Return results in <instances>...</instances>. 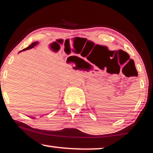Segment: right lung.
I'll return each instance as SVG.
<instances>
[{
  "label": "right lung",
  "mask_w": 153,
  "mask_h": 153,
  "mask_svg": "<svg viewBox=\"0 0 153 153\" xmlns=\"http://www.w3.org/2000/svg\"><path fill=\"white\" fill-rule=\"evenodd\" d=\"M38 43L36 42H34V43H33V44H32L31 45H30V46H28V47H27L26 48H25V49H23V50L22 51H26V50H28V49H30V48H33V47L34 46H36V44H37ZM21 52V51H20Z\"/></svg>",
  "instance_id": "add662e5"
}]
</instances>
